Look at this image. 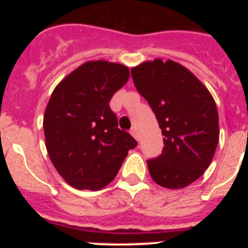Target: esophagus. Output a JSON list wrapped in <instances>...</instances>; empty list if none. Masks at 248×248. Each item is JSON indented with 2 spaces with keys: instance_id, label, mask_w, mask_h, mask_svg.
Listing matches in <instances>:
<instances>
[{
  "instance_id": "34e87169",
  "label": "esophagus",
  "mask_w": 248,
  "mask_h": 248,
  "mask_svg": "<svg viewBox=\"0 0 248 248\" xmlns=\"http://www.w3.org/2000/svg\"><path fill=\"white\" fill-rule=\"evenodd\" d=\"M130 134L133 135V137H134L135 139L139 140V135H138V130H137V128H135V126H133V128L130 129Z\"/></svg>"
}]
</instances>
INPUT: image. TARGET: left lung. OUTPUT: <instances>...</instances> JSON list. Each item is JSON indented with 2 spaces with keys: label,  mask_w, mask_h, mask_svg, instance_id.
Instances as JSON below:
<instances>
[{
  "label": "left lung",
  "mask_w": 248,
  "mask_h": 248,
  "mask_svg": "<svg viewBox=\"0 0 248 248\" xmlns=\"http://www.w3.org/2000/svg\"><path fill=\"white\" fill-rule=\"evenodd\" d=\"M133 82L154 111L163 153L148 160L157 185L181 189L202 176L218 143V114L205 85L185 67L155 59L131 68Z\"/></svg>",
  "instance_id": "1"
}]
</instances>
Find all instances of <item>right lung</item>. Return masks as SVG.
I'll list each match as a JSON object with an SVG mask.
<instances>
[{
  "mask_svg": "<svg viewBox=\"0 0 248 248\" xmlns=\"http://www.w3.org/2000/svg\"><path fill=\"white\" fill-rule=\"evenodd\" d=\"M129 76L125 65L91 61L68 74L50 95L43 118L46 148L59 175L76 189H103L138 145L118 128L109 107Z\"/></svg>",
  "mask_w": 248,
  "mask_h": 248,
  "instance_id": "obj_1",
  "label": "right lung"
}]
</instances>
